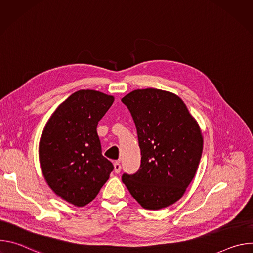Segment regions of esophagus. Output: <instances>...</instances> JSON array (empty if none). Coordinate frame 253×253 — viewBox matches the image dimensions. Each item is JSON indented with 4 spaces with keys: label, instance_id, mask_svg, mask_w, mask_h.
I'll list each match as a JSON object with an SVG mask.
<instances>
[{
    "label": "esophagus",
    "instance_id": "obj_1",
    "mask_svg": "<svg viewBox=\"0 0 253 253\" xmlns=\"http://www.w3.org/2000/svg\"><path fill=\"white\" fill-rule=\"evenodd\" d=\"M120 170H121V164H120V162H119V161L114 162V171H115V173H119Z\"/></svg>",
    "mask_w": 253,
    "mask_h": 253
}]
</instances>
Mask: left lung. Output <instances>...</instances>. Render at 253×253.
Here are the masks:
<instances>
[{
  "label": "left lung",
  "instance_id": "1",
  "mask_svg": "<svg viewBox=\"0 0 253 253\" xmlns=\"http://www.w3.org/2000/svg\"><path fill=\"white\" fill-rule=\"evenodd\" d=\"M136 125L141 165L122 181L145 209L158 210L181 198L194 178L203 149L201 129L174 93L137 89L122 98Z\"/></svg>",
  "mask_w": 253,
  "mask_h": 253
}]
</instances>
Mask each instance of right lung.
<instances>
[{
  "mask_svg": "<svg viewBox=\"0 0 253 253\" xmlns=\"http://www.w3.org/2000/svg\"><path fill=\"white\" fill-rule=\"evenodd\" d=\"M113 102L111 95L79 90L57 107L42 132L39 160L46 182L75 206L90 203L114 169L102 155L97 133L98 122Z\"/></svg>",
  "mask_w": 253,
  "mask_h": 253,
  "instance_id": "add662e5",
  "label": "right lung"
}]
</instances>
